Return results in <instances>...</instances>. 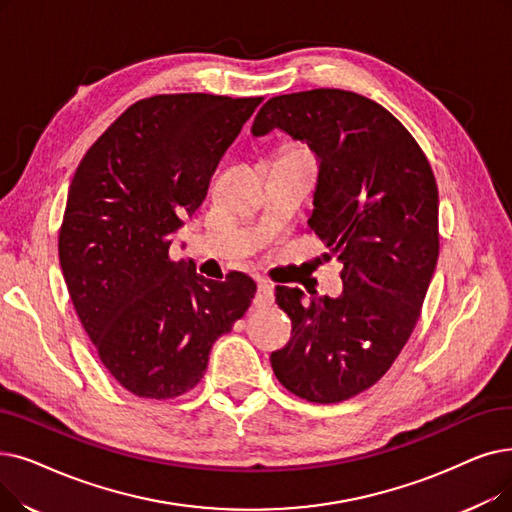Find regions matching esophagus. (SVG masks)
Segmentation results:
<instances>
[{
    "mask_svg": "<svg viewBox=\"0 0 512 512\" xmlns=\"http://www.w3.org/2000/svg\"><path fill=\"white\" fill-rule=\"evenodd\" d=\"M274 303V288L268 282H259L257 284V293L253 299L255 307H265V305H272Z\"/></svg>",
    "mask_w": 512,
    "mask_h": 512,
    "instance_id": "esophagus-1",
    "label": "esophagus"
}]
</instances>
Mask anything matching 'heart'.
<instances>
[{
	"label": "heart",
	"instance_id": "b5f03b06",
	"mask_svg": "<svg viewBox=\"0 0 512 512\" xmlns=\"http://www.w3.org/2000/svg\"><path fill=\"white\" fill-rule=\"evenodd\" d=\"M288 148H295V150H305L303 146H297V144H293V146H288Z\"/></svg>",
	"mask_w": 512,
	"mask_h": 512
}]
</instances>
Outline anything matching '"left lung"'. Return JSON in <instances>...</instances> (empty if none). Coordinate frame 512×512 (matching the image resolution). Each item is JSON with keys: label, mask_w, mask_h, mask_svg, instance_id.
Here are the masks:
<instances>
[{"label": "left lung", "mask_w": 512, "mask_h": 512, "mask_svg": "<svg viewBox=\"0 0 512 512\" xmlns=\"http://www.w3.org/2000/svg\"><path fill=\"white\" fill-rule=\"evenodd\" d=\"M276 127L320 159L307 226L326 242V259L343 263V295L305 299L299 288L276 286L293 332L270 362L297 397L337 404L383 379L420 318L439 257L437 182L412 133L355 92L276 96L251 131Z\"/></svg>", "instance_id": "obj_1"}]
</instances>
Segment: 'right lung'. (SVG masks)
I'll list each match as a JSON object with an SVG mask.
<instances>
[{
	"mask_svg": "<svg viewBox=\"0 0 512 512\" xmlns=\"http://www.w3.org/2000/svg\"><path fill=\"white\" fill-rule=\"evenodd\" d=\"M263 98L161 94L138 100L83 154L58 234L77 316L104 368L129 393L173 399L201 383L213 343L257 286L169 257L211 175Z\"/></svg>",
	"mask_w": 512,
	"mask_h": 512,
	"instance_id": "right-lung-1",
	"label": "right lung"
}]
</instances>
